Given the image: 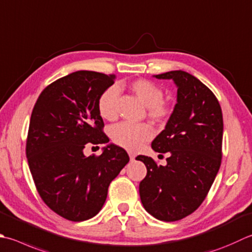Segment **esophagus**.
<instances>
[{
  "label": "esophagus",
  "instance_id": "obj_1",
  "mask_svg": "<svg viewBox=\"0 0 252 252\" xmlns=\"http://www.w3.org/2000/svg\"><path fill=\"white\" fill-rule=\"evenodd\" d=\"M129 156H130V159L131 160H134L135 159V154H134V153L129 152Z\"/></svg>",
  "mask_w": 252,
  "mask_h": 252
}]
</instances>
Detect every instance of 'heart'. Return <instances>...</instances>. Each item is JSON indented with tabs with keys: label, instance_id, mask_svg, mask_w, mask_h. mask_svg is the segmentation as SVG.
I'll return each mask as SVG.
<instances>
[{
	"label": "heart",
	"instance_id": "1",
	"mask_svg": "<svg viewBox=\"0 0 252 252\" xmlns=\"http://www.w3.org/2000/svg\"><path fill=\"white\" fill-rule=\"evenodd\" d=\"M130 91L146 106L147 117L154 122H162L170 115L171 109L164 98V91L156 83L149 80H136L129 84ZM120 88L117 85L108 87L98 98L97 107L101 118L112 121L118 116V97ZM115 144L129 151H136L146 141L152 139L153 130L147 123H117L110 129Z\"/></svg>",
	"mask_w": 252,
	"mask_h": 252
}]
</instances>
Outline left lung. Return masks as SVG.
Wrapping results in <instances>:
<instances>
[{
  "mask_svg": "<svg viewBox=\"0 0 252 252\" xmlns=\"http://www.w3.org/2000/svg\"><path fill=\"white\" fill-rule=\"evenodd\" d=\"M178 87L177 103L152 149L168 153L166 166L149 156L136 159L146 166L140 182L144 209L157 220H182L199 208L208 195L221 162L223 115L218 98L198 78L184 71L155 75Z\"/></svg>",
  "mask_w": 252,
  "mask_h": 252,
  "instance_id": "8db88e82",
  "label": "left lung"
}]
</instances>
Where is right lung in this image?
Instances as JSON below:
<instances>
[{
	"label": "right lung",
	"instance_id": "add662e5",
	"mask_svg": "<svg viewBox=\"0 0 252 252\" xmlns=\"http://www.w3.org/2000/svg\"><path fill=\"white\" fill-rule=\"evenodd\" d=\"M115 77L74 72L48 85L34 103L26 141L28 166L42 201L65 220L94 218L110 182L129 162L127 153L113 144L98 156L83 152L87 144L109 142L97 102Z\"/></svg>",
	"mask_w": 252,
	"mask_h": 252
}]
</instances>
